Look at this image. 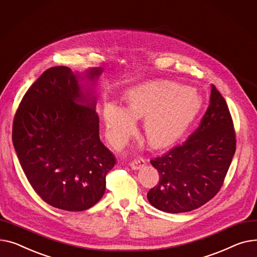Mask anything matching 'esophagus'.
<instances>
[{
  "mask_svg": "<svg viewBox=\"0 0 257 257\" xmlns=\"http://www.w3.org/2000/svg\"><path fill=\"white\" fill-rule=\"evenodd\" d=\"M144 165H145V160L143 158H137L130 163V166L134 170H138L142 168Z\"/></svg>",
  "mask_w": 257,
  "mask_h": 257,
  "instance_id": "esophagus-1",
  "label": "esophagus"
}]
</instances>
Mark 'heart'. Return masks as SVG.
Wrapping results in <instances>:
<instances>
[{"instance_id": "obj_1", "label": "heart", "mask_w": 257, "mask_h": 257, "mask_svg": "<svg viewBox=\"0 0 257 257\" xmlns=\"http://www.w3.org/2000/svg\"><path fill=\"white\" fill-rule=\"evenodd\" d=\"M127 107L108 105L104 120L110 142L118 146L134 131L133 119L146 117L142 134L153 147L167 146L182 136L201 109L202 100L195 89L175 83L150 81L126 93Z\"/></svg>"}]
</instances>
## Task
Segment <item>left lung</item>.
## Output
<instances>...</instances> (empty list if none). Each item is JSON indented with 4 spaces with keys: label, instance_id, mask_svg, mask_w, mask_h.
Here are the masks:
<instances>
[{
    "label": "left lung",
    "instance_id": "8db88e82",
    "mask_svg": "<svg viewBox=\"0 0 257 257\" xmlns=\"http://www.w3.org/2000/svg\"><path fill=\"white\" fill-rule=\"evenodd\" d=\"M233 121L224 97L212 85L209 105L199 126L182 144L150 160L159 183L147 193L150 204L166 213H186L220 191L235 153Z\"/></svg>",
    "mask_w": 257,
    "mask_h": 257
}]
</instances>
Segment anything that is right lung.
I'll list each match as a JSON object with an SVG mask.
<instances>
[{
	"instance_id": "1",
	"label": "right lung",
	"mask_w": 257,
	"mask_h": 257,
	"mask_svg": "<svg viewBox=\"0 0 257 257\" xmlns=\"http://www.w3.org/2000/svg\"><path fill=\"white\" fill-rule=\"evenodd\" d=\"M101 67L83 77L94 82ZM66 66L45 70L24 95L15 113L12 141L22 168L48 204L82 212L105 191L115 156L99 139V119L91 89Z\"/></svg>"
}]
</instances>
